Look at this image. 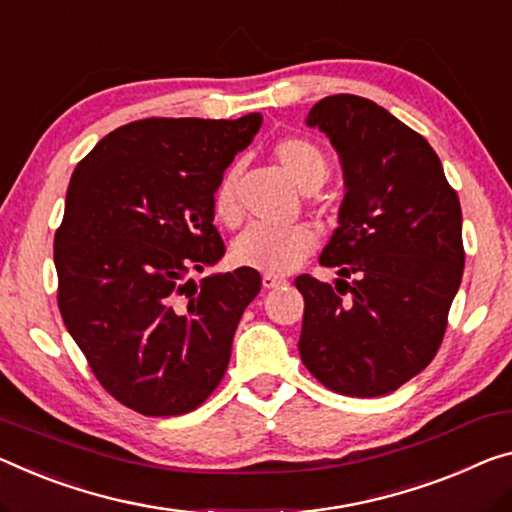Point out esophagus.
I'll list each match as a JSON object with an SVG mask.
<instances>
[{"label":"esophagus","instance_id":"34e87169","mask_svg":"<svg viewBox=\"0 0 512 512\" xmlns=\"http://www.w3.org/2000/svg\"><path fill=\"white\" fill-rule=\"evenodd\" d=\"M283 279H279V277H274V274H263V288L265 290H270V288H277V286H283Z\"/></svg>","mask_w":512,"mask_h":512}]
</instances>
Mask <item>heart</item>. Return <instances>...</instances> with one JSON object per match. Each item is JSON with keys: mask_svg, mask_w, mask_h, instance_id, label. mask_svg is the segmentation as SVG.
Listing matches in <instances>:
<instances>
[{"mask_svg": "<svg viewBox=\"0 0 512 512\" xmlns=\"http://www.w3.org/2000/svg\"><path fill=\"white\" fill-rule=\"evenodd\" d=\"M272 160L306 201H316V192L332 174L327 153L306 137H286L272 146ZM212 212L224 226H238L242 219L240 169L229 167L219 176L212 192ZM318 249V233L306 224L290 229L251 226L235 240L233 258L242 267L265 274H288L300 267Z\"/></svg>", "mask_w": 512, "mask_h": 512, "instance_id": "obj_1", "label": "heart"}]
</instances>
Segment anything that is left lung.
<instances>
[{"label": "left lung", "instance_id": "left-lung-1", "mask_svg": "<svg viewBox=\"0 0 512 512\" xmlns=\"http://www.w3.org/2000/svg\"><path fill=\"white\" fill-rule=\"evenodd\" d=\"M306 123L332 139L348 192L320 256L341 279H295L300 357L327 389L384 396L421 373L444 341L465 270L460 199L428 141L373 100L327 96Z\"/></svg>", "mask_w": 512, "mask_h": 512}]
</instances>
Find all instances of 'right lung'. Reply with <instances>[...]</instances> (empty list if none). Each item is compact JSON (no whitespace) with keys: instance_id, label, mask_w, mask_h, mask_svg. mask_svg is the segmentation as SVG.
<instances>
[{"instance_id":"1","label":"right lung","mask_w":512,"mask_h":512,"mask_svg":"<svg viewBox=\"0 0 512 512\" xmlns=\"http://www.w3.org/2000/svg\"><path fill=\"white\" fill-rule=\"evenodd\" d=\"M258 128V114L132 121L100 139L70 178L54 233L61 318L102 389L139 414L206 403L261 290L251 267L187 279L224 256L212 192Z\"/></svg>"}]
</instances>
